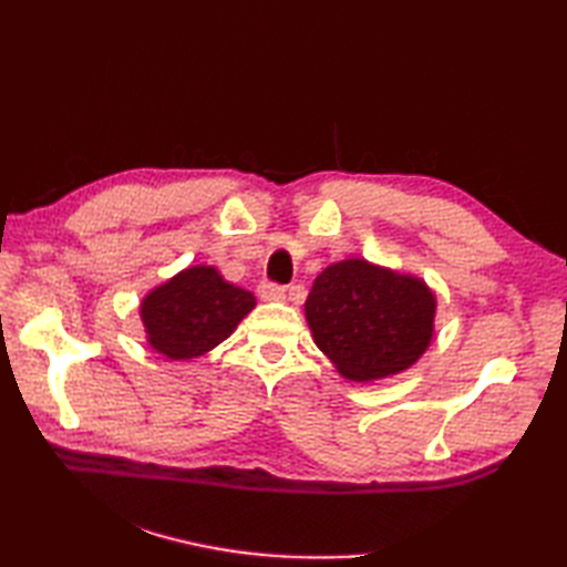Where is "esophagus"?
Wrapping results in <instances>:
<instances>
[{
	"label": "esophagus",
	"mask_w": 567,
	"mask_h": 567,
	"mask_svg": "<svg viewBox=\"0 0 567 567\" xmlns=\"http://www.w3.org/2000/svg\"><path fill=\"white\" fill-rule=\"evenodd\" d=\"M285 287L282 285H275V282H260L258 285V295L265 302H282L285 299Z\"/></svg>",
	"instance_id": "34e87169"
}]
</instances>
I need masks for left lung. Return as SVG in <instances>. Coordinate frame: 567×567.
I'll list each match as a JSON object with an SVG mask.
<instances>
[{"instance_id":"1","label":"left lung","mask_w":567,"mask_h":567,"mask_svg":"<svg viewBox=\"0 0 567 567\" xmlns=\"http://www.w3.org/2000/svg\"><path fill=\"white\" fill-rule=\"evenodd\" d=\"M305 311L315 343L341 375L368 382L396 375L426 351L436 297L419 277L353 258L317 277Z\"/></svg>"}]
</instances>
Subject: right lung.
<instances>
[{"mask_svg":"<svg viewBox=\"0 0 567 567\" xmlns=\"http://www.w3.org/2000/svg\"><path fill=\"white\" fill-rule=\"evenodd\" d=\"M252 307L256 297L248 290L226 282L209 265H195L155 287L141 302V319L151 348L189 360L228 339Z\"/></svg>","mask_w":567,"mask_h":567,"instance_id":"add662e5","label":"right lung"}]
</instances>
